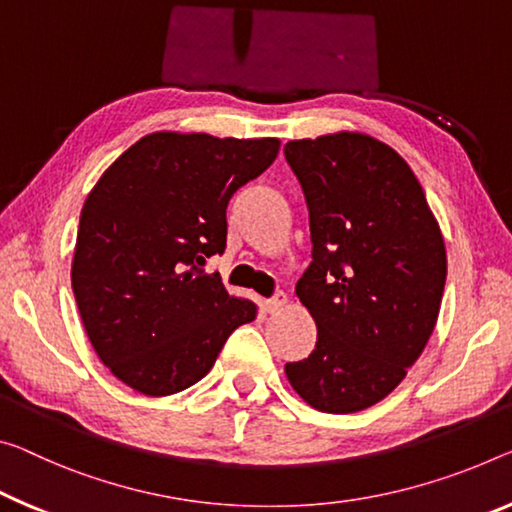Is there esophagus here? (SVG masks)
I'll list each match as a JSON object with an SVG mask.
<instances>
[{"mask_svg": "<svg viewBox=\"0 0 512 512\" xmlns=\"http://www.w3.org/2000/svg\"><path fill=\"white\" fill-rule=\"evenodd\" d=\"M286 304H288L286 293H277V295L272 297V300H265L263 302V309H265V313H279Z\"/></svg>", "mask_w": 512, "mask_h": 512, "instance_id": "esophagus-1", "label": "esophagus"}]
</instances>
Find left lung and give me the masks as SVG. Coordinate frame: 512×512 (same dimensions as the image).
<instances>
[{
    "instance_id": "1",
    "label": "left lung",
    "mask_w": 512,
    "mask_h": 512,
    "mask_svg": "<svg viewBox=\"0 0 512 512\" xmlns=\"http://www.w3.org/2000/svg\"><path fill=\"white\" fill-rule=\"evenodd\" d=\"M300 180L311 265L295 293L316 350L286 377L320 412L366 410L403 382L435 329L446 283L442 231L403 157L364 132L283 146Z\"/></svg>"
}]
</instances>
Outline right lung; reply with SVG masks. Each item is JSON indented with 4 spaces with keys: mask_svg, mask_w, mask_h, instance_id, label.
Instances as JSON below:
<instances>
[{
    "mask_svg": "<svg viewBox=\"0 0 512 512\" xmlns=\"http://www.w3.org/2000/svg\"><path fill=\"white\" fill-rule=\"evenodd\" d=\"M281 141L153 132L86 196L73 293L109 371L144 396H171L206 375L256 304L208 274L226 249V206L274 162Z\"/></svg>",
    "mask_w": 512,
    "mask_h": 512,
    "instance_id": "right-lung-1",
    "label": "right lung"
}]
</instances>
